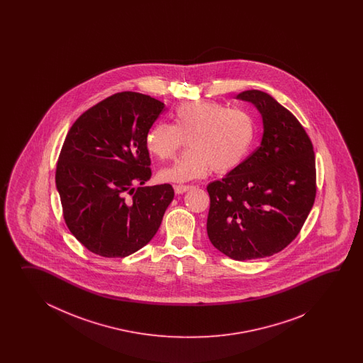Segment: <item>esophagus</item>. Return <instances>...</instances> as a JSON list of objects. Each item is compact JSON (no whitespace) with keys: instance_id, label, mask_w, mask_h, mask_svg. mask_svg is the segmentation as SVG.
I'll return each mask as SVG.
<instances>
[{"instance_id":"obj_1","label":"esophagus","mask_w":363,"mask_h":363,"mask_svg":"<svg viewBox=\"0 0 363 363\" xmlns=\"http://www.w3.org/2000/svg\"><path fill=\"white\" fill-rule=\"evenodd\" d=\"M193 185H174V189H175V193L177 194H182V193H185L186 191H189V189H192Z\"/></svg>"}]
</instances>
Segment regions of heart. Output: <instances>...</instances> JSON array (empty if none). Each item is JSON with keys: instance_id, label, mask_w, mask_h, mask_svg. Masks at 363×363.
<instances>
[{"instance_id": "obj_1", "label": "heart", "mask_w": 363, "mask_h": 363, "mask_svg": "<svg viewBox=\"0 0 363 363\" xmlns=\"http://www.w3.org/2000/svg\"><path fill=\"white\" fill-rule=\"evenodd\" d=\"M172 124L155 123L145 135V147L161 161L172 160L186 140L188 150L174 166L163 169L164 182H189L213 170L224 174L244 161L255 136L253 116L242 108L216 101H192L171 113Z\"/></svg>"}]
</instances>
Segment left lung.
<instances>
[{"label": "left lung", "mask_w": 363, "mask_h": 363, "mask_svg": "<svg viewBox=\"0 0 363 363\" xmlns=\"http://www.w3.org/2000/svg\"><path fill=\"white\" fill-rule=\"evenodd\" d=\"M239 100L261 113V145L222 180L208 185V236L236 261L264 258L288 247L314 205L315 155L297 118L262 91Z\"/></svg>", "instance_id": "1"}]
</instances>
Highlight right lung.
Instances as JSON below:
<instances>
[{
	"label": "right lung",
	"mask_w": 363,
	"mask_h": 363,
	"mask_svg": "<svg viewBox=\"0 0 363 363\" xmlns=\"http://www.w3.org/2000/svg\"><path fill=\"white\" fill-rule=\"evenodd\" d=\"M163 108L147 94L116 93L67 132L55 185L69 232L94 255L123 258L145 247L174 199L170 184L141 186L152 177L145 135Z\"/></svg>",
	"instance_id": "1"
}]
</instances>
